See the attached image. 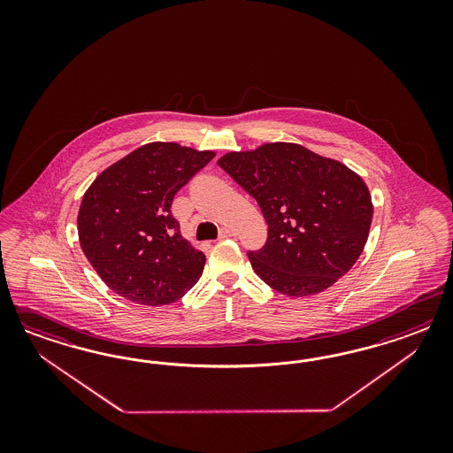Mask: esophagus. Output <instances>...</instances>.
<instances>
[{
  "instance_id": "1",
  "label": "esophagus",
  "mask_w": 453,
  "mask_h": 453,
  "mask_svg": "<svg viewBox=\"0 0 453 453\" xmlns=\"http://www.w3.org/2000/svg\"><path fill=\"white\" fill-rule=\"evenodd\" d=\"M229 237H235V233L229 227H222L219 231V241L222 239H229Z\"/></svg>"
}]
</instances>
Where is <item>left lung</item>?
I'll list each match as a JSON object with an SVG mask.
<instances>
[{
	"mask_svg": "<svg viewBox=\"0 0 453 453\" xmlns=\"http://www.w3.org/2000/svg\"><path fill=\"white\" fill-rule=\"evenodd\" d=\"M218 165L249 192L269 226L249 250L254 273L288 297L314 296L347 274L371 231V192L347 165L294 142L227 152Z\"/></svg>",
	"mask_w": 453,
	"mask_h": 453,
	"instance_id": "obj_1",
	"label": "left lung"
}]
</instances>
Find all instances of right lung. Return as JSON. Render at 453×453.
Returning a JSON list of instances; mask_svg holds the SVG:
<instances>
[{
  "label": "right lung",
  "mask_w": 453,
  "mask_h": 453,
  "mask_svg": "<svg viewBox=\"0 0 453 453\" xmlns=\"http://www.w3.org/2000/svg\"><path fill=\"white\" fill-rule=\"evenodd\" d=\"M216 156L178 142H150L97 176L82 196L78 235L104 284L127 301L159 307L199 280L206 256L171 214L176 192Z\"/></svg>",
  "instance_id": "obj_1"
}]
</instances>
